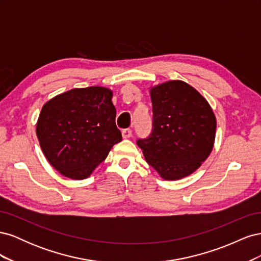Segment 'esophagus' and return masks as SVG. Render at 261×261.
Wrapping results in <instances>:
<instances>
[{
	"label": "esophagus",
	"instance_id": "esophagus-1",
	"mask_svg": "<svg viewBox=\"0 0 261 261\" xmlns=\"http://www.w3.org/2000/svg\"><path fill=\"white\" fill-rule=\"evenodd\" d=\"M132 130L129 129V128H127V129H123L122 130V137L124 138V139H126V138H129V137H132Z\"/></svg>",
	"mask_w": 261,
	"mask_h": 261
}]
</instances>
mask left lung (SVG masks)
I'll return each instance as SVG.
<instances>
[{
	"instance_id": "1",
	"label": "left lung",
	"mask_w": 261,
	"mask_h": 261,
	"mask_svg": "<svg viewBox=\"0 0 261 261\" xmlns=\"http://www.w3.org/2000/svg\"><path fill=\"white\" fill-rule=\"evenodd\" d=\"M152 133L138 140L147 163L165 180L184 178L211 153L217 118L207 99L183 81L150 86Z\"/></svg>"
}]
</instances>
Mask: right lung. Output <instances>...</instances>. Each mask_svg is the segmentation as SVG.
Returning a JSON list of instances; mask_svg holds the SVG:
<instances>
[{
  "label": "right lung",
  "instance_id": "obj_1",
  "mask_svg": "<svg viewBox=\"0 0 261 261\" xmlns=\"http://www.w3.org/2000/svg\"><path fill=\"white\" fill-rule=\"evenodd\" d=\"M112 97L111 89L92 86L60 93L43 105L36 134L46 160L63 176L89 177L122 140Z\"/></svg>",
  "mask_w": 261,
  "mask_h": 261
}]
</instances>
